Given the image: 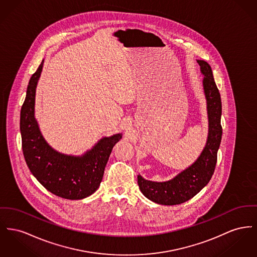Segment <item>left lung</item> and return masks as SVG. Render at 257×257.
<instances>
[{
  "label": "left lung",
  "mask_w": 257,
  "mask_h": 257,
  "mask_svg": "<svg viewBox=\"0 0 257 257\" xmlns=\"http://www.w3.org/2000/svg\"><path fill=\"white\" fill-rule=\"evenodd\" d=\"M197 63L200 65L201 74L204 76L203 88L207 101L209 131L206 146L193 164L170 181H147L138 175V184L142 193L160 205H179L195 196L208 184L215 169L217 151L222 136L221 99L213 79L211 66L204 60H197Z\"/></svg>",
  "instance_id": "left-lung-1"
}]
</instances>
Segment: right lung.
Here are the masks:
<instances>
[{"instance_id": "add662e5", "label": "right lung", "mask_w": 257, "mask_h": 257, "mask_svg": "<svg viewBox=\"0 0 257 257\" xmlns=\"http://www.w3.org/2000/svg\"><path fill=\"white\" fill-rule=\"evenodd\" d=\"M44 62L31 76L21 107L22 151L31 173L49 192L64 199L80 200L99 188L108 157L122 133L102 138L91 150L78 156L64 154L51 148L35 117L36 88Z\"/></svg>"}]
</instances>
